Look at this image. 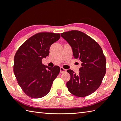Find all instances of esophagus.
Returning a JSON list of instances; mask_svg holds the SVG:
<instances>
[{"label": "esophagus", "instance_id": "esophagus-1", "mask_svg": "<svg viewBox=\"0 0 121 121\" xmlns=\"http://www.w3.org/2000/svg\"><path fill=\"white\" fill-rule=\"evenodd\" d=\"M66 72V70L64 69H63V67H60V73H65Z\"/></svg>", "mask_w": 121, "mask_h": 121}]
</instances>
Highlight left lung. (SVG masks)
Here are the masks:
<instances>
[{
  "label": "left lung",
  "instance_id": "8db88e82",
  "mask_svg": "<svg viewBox=\"0 0 121 121\" xmlns=\"http://www.w3.org/2000/svg\"><path fill=\"white\" fill-rule=\"evenodd\" d=\"M60 35L71 47L74 58L82 63L78 75L71 69L67 70L71 75L67 88L75 96H89L99 87L105 75L106 60L102 49L94 39L81 31L72 30Z\"/></svg>",
  "mask_w": 121,
  "mask_h": 121
}]
</instances>
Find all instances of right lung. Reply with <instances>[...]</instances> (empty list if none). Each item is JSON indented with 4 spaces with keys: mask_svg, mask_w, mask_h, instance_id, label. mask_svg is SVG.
Instances as JSON below:
<instances>
[{
    "mask_svg": "<svg viewBox=\"0 0 121 121\" xmlns=\"http://www.w3.org/2000/svg\"><path fill=\"white\" fill-rule=\"evenodd\" d=\"M60 37L59 33L40 32L24 42L16 52L14 73L18 85L27 96L40 98L50 91L60 67H50L42 64L49 54L51 45Z\"/></svg>",
    "mask_w": 121,
    "mask_h": 121,
    "instance_id": "right-lung-1",
    "label": "right lung"
}]
</instances>
